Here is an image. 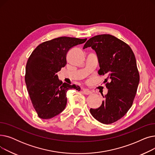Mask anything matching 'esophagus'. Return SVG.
I'll return each mask as SVG.
<instances>
[{"label":"esophagus","instance_id":"1","mask_svg":"<svg viewBox=\"0 0 155 155\" xmlns=\"http://www.w3.org/2000/svg\"><path fill=\"white\" fill-rule=\"evenodd\" d=\"M84 94L85 95H90V94H92V92H91L90 91L87 90V89H84V90L83 91Z\"/></svg>","mask_w":155,"mask_h":155}]
</instances>
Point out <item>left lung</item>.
<instances>
[{
	"label": "left lung",
	"mask_w": 155,
	"mask_h": 155,
	"mask_svg": "<svg viewBox=\"0 0 155 155\" xmlns=\"http://www.w3.org/2000/svg\"><path fill=\"white\" fill-rule=\"evenodd\" d=\"M91 47L95 51L100 75L108 92L97 109H91L92 116L100 123L112 124L123 117L131 107L140 82L135 56L126 43L110 35H101L89 39L83 49Z\"/></svg>",
	"instance_id": "8db88e82"
}]
</instances>
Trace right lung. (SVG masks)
Here are the masks:
<instances>
[{"label":"right lung","mask_w":155,"mask_h":155,"mask_svg":"<svg viewBox=\"0 0 155 155\" xmlns=\"http://www.w3.org/2000/svg\"><path fill=\"white\" fill-rule=\"evenodd\" d=\"M85 39L60 37L38 45L26 67L25 82L32 105L39 117L51 119L66 107L67 92L78 85L61 82L56 74L67 64V54L71 48L83 44Z\"/></svg>","instance_id":"right-lung-1"}]
</instances>
